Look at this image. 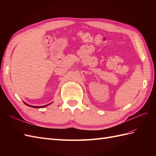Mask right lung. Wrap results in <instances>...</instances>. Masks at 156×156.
<instances>
[{
  "label": "right lung",
  "mask_w": 156,
  "mask_h": 156,
  "mask_svg": "<svg viewBox=\"0 0 156 156\" xmlns=\"http://www.w3.org/2000/svg\"><path fill=\"white\" fill-rule=\"evenodd\" d=\"M26 105L27 106H29V107H34V108H43V107H46V106H48V105H44V106H40V107H35V106H31V105H27V104H26V103H25ZM49 105H50V104H49Z\"/></svg>",
  "instance_id": "1"
}]
</instances>
